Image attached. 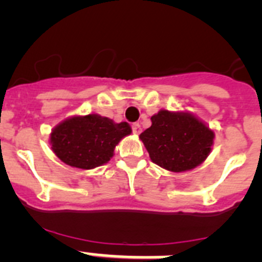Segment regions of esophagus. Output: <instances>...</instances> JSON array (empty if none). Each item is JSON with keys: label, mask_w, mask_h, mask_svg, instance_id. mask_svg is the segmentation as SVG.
<instances>
[{"label": "esophagus", "mask_w": 262, "mask_h": 262, "mask_svg": "<svg viewBox=\"0 0 262 262\" xmlns=\"http://www.w3.org/2000/svg\"><path fill=\"white\" fill-rule=\"evenodd\" d=\"M132 132H134L135 135H139L140 132H141V126H140V123H134V125H132Z\"/></svg>", "instance_id": "1"}]
</instances>
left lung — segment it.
<instances>
[{
  "label": "left lung",
  "instance_id": "left-lung-1",
  "mask_svg": "<svg viewBox=\"0 0 262 262\" xmlns=\"http://www.w3.org/2000/svg\"><path fill=\"white\" fill-rule=\"evenodd\" d=\"M139 137L152 163L169 172L181 173L205 162L215 134L191 112L160 110L151 116V126Z\"/></svg>",
  "mask_w": 262,
  "mask_h": 262
}]
</instances>
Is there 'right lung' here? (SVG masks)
Instances as JSON below:
<instances>
[{
    "label": "right lung",
    "mask_w": 262,
    "mask_h": 262,
    "mask_svg": "<svg viewBox=\"0 0 262 262\" xmlns=\"http://www.w3.org/2000/svg\"><path fill=\"white\" fill-rule=\"evenodd\" d=\"M132 132L127 122L116 123L97 113L72 116L59 122L49 136L51 149L64 164L94 169L111 160L115 147Z\"/></svg>",
    "instance_id": "right-lung-1"
}]
</instances>
